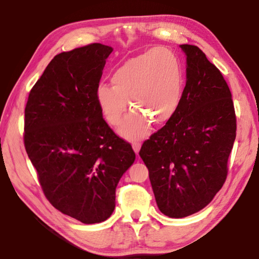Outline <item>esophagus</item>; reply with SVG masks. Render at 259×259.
<instances>
[{
    "label": "esophagus",
    "mask_w": 259,
    "mask_h": 259,
    "mask_svg": "<svg viewBox=\"0 0 259 259\" xmlns=\"http://www.w3.org/2000/svg\"><path fill=\"white\" fill-rule=\"evenodd\" d=\"M140 146H142V144H140L139 142H134L133 143V148H134L135 153H137V154H138V152L140 150Z\"/></svg>",
    "instance_id": "obj_1"
}]
</instances>
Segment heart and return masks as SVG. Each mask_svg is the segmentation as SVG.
Masks as SVG:
<instances>
[{"label": "heart", "instance_id": "heart-1", "mask_svg": "<svg viewBox=\"0 0 259 259\" xmlns=\"http://www.w3.org/2000/svg\"><path fill=\"white\" fill-rule=\"evenodd\" d=\"M112 87L99 84L96 100L109 125L121 123L128 109L134 111L120 130L134 139L148 133L150 121L164 123L177 111L182 98V68L171 50L157 47L124 61L111 75Z\"/></svg>", "mask_w": 259, "mask_h": 259}]
</instances>
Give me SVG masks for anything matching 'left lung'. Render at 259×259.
I'll return each mask as SVG.
<instances>
[{
  "label": "left lung",
  "mask_w": 259,
  "mask_h": 259,
  "mask_svg": "<svg viewBox=\"0 0 259 259\" xmlns=\"http://www.w3.org/2000/svg\"><path fill=\"white\" fill-rule=\"evenodd\" d=\"M181 48L187 65L181 103L139 152L157 207L171 218L190 216L211 202L226 181L236 136L233 100L221 71L198 47Z\"/></svg>",
  "instance_id": "left-lung-1"
}]
</instances>
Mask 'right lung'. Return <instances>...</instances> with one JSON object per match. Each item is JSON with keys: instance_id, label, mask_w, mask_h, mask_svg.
Returning a JSON list of instances; mask_svg holds the SVG:
<instances>
[{"instance_id": "1", "label": "right lung", "mask_w": 259, "mask_h": 259, "mask_svg": "<svg viewBox=\"0 0 259 259\" xmlns=\"http://www.w3.org/2000/svg\"><path fill=\"white\" fill-rule=\"evenodd\" d=\"M113 49L93 45L54 57L30 90L24 144L49 202L83 224L106 221L136 154L114 134L96 100Z\"/></svg>"}]
</instances>
